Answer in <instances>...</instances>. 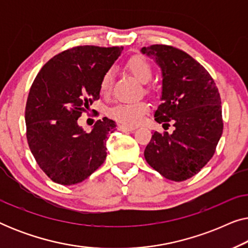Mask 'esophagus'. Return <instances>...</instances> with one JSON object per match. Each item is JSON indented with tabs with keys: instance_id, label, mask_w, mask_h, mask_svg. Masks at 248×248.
<instances>
[{
	"instance_id": "esophagus-1",
	"label": "esophagus",
	"mask_w": 248,
	"mask_h": 248,
	"mask_svg": "<svg viewBox=\"0 0 248 248\" xmlns=\"http://www.w3.org/2000/svg\"><path fill=\"white\" fill-rule=\"evenodd\" d=\"M118 130L122 131V132H127V131H134L135 127L134 126H128V125H124L122 124L118 126Z\"/></svg>"
}]
</instances>
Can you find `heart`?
Returning <instances> with one entry per match:
<instances>
[{
    "label": "heart",
    "instance_id": "1",
    "mask_svg": "<svg viewBox=\"0 0 248 248\" xmlns=\"http://www.w3.org/2000/svg\"><path fill=\"white\" fill-rule=\"evenodd\" d=\"M127 70L130 71L135 79L141 83H148L152 78V67L148 61L141 56L131 57L126 63ZM113 83V70H107L100 80V91L107 93L110 90ZM149 110V106L145 103L126 104L120 103L115 105L108 110V115L114 120L126 125H137L142 120V116Z\"/></svg>",
    "mask_w": 248,
    "mask_h": 248
}]
</instances>
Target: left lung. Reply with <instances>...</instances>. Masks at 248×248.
<instances>
[{"label":"left lung","instance_id":"obj_1","mask_svg":"<svg viewBox=\"0 0 248 248\" xmlns=\"http://www.w3.org/2000/svg\"><path fill=\"white\" fill-rule=\"evenodd\" d=\"M141 53L161 70V104L155 120L162 125L171 122L175 126L171 134H152L144 158L165 178L186 181L208 164L221 138L218 88L208 71L181 49L152 45L142 47Z\"/></svg>","mask_w":248,"mask_h":248}]
</instances>
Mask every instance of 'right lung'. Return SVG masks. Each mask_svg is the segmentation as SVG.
<instances>
[{
	"label": "right lung",
	"mask_w": 248,
	"mask_h": 248,
	"mask_svg": "<svg viewBox=\"0 0 248 248\" xmlns=\"http://www.w3.org/2000/svg\"><path fill=\"white\" fill-rule=\"evenodd\" d=\"M122 50L73 47L50 59L33 80L26 105L27 140L37 164L57 184L81 183L106 159L116 123L104 117L87 133L78 118L99 99L101 78Z\"/></svg>",
	"instance_id": "add662e5"
}]
</instances>
